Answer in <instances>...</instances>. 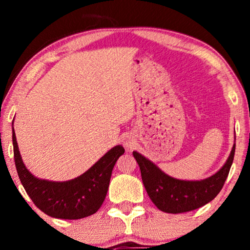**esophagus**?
Masks as SVG:
<instances>
[{"mask_svg":"<svg viewBox=\"0 0 250 250\" xmlns=\"http://www.w3.org/2000/svg\"><path fill=\"white\" fill-rule=\"evenodd\" d=\"M123 143H124V146H126L127 149H131L133 146H134V140H133L132 136H124V139H123Z\"/></svg>","mask_w":250,"mask_h":250,"instance_id":"34e87169","label":"esophagus"}]
</instances>
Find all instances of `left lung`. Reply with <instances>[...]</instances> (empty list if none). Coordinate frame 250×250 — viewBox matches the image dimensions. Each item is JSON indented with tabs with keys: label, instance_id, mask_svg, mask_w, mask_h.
Instances as JSON below:
<instances>
[{
	"label": "left lung",
	"instance_id": "obj_1",
	"mask_svg": "<svg viewBox=\"0 0 250 250\" xmlns=\"http://www.w3.org/2000/svg\"><path fill=\"white\" fill-rule=\"evenodd\" d=\"M234 151L235 143L224 166L213 176L203 181L173 179L139 152L133 151V156L139 164L143 186L152 203L165 213L179 214L197 209L220 193L233 163Z\"/></svg>",
	"mask_w": 250,
	"mask_h": 250
}]
</instances>
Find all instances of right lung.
<instances>
[{
    "label": "right lung",
    "mask_w": 250,
    "mask_h": 250,
    "mask_svg": "<svg viewBox=\"0 0 250 250\" xmlns=\"http://www.w3.org/2000/svg\"><path fill=\"white\" fill-rule=\"evenodd\" d=\"M15 164L21 184L43 213L62 220H78L97 213L104 203L116 162L125 152L122 146L105 153L87 172L66 182L36 179L23 165L12 127Z\"/></svg>",
    "instance_id": "obj_1"
}]
</instances>
